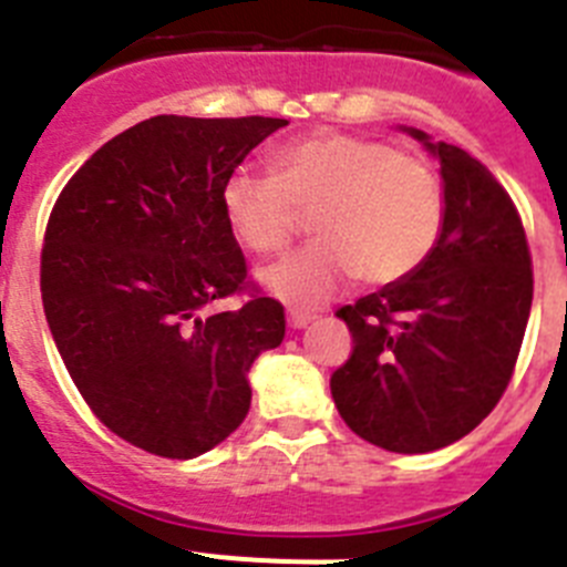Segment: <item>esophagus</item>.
Listing matches in <instances>:
<instances>
[{
  "label": "esophagus",
  "instance_id": "obj_1",
  "mask_svg": "<svg viewBox=\"0 0 567 567\" xmlns=\"http://www.w3.org/2000/svg\"><path fill=\"white\" fill-rule=\"evenodd\" d=\"M287 320H289V327H292V329H303V327H309V323H312L315 312H303V309H289Z\"/></svg>",
  "mask_w": 567,
  "mask_h": 567
}]
</instances>
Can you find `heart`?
I'll return each mask as SVG.
<instances>
[{"label": "heart", "instance_id": "b5f03b06", "mask_svg": "<svg viewBox=\"0 0 567 567\" xmlns=\"http://www.w3.org/2000/svg\"><path fill=\"white\" fill-rule=\"evenodd\" d=\"M275 175L235 169L221 209L235 238L280 252L312 213L318 240L260 272V287L292 309H315L346 284L392 287L423 267L445 224L437 169L378 138L318 133L275 155Z\"/></svg>", "mask_w": 567, "mask_h": 567}]
</instances>
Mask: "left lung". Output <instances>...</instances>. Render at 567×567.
<instances>
[{"instance_id": "obj_1", "label": "left lung", "mask_w": 567, "mask_h": 567, "mask_svg": "<svg viewBox=\"0 0 567 567\" xmlns=\"http://www.w3.org/2000/svg\"><path fill=\"white\" fill-rule=\"evenodd\" d=\"M440 162L445 224L423 267L338 309L352 358L332 374L340 417L385 452L457 443L503 398L534 298L528 240L503 184L465 150L403 127Z\"/></svg>"}]
</instances>
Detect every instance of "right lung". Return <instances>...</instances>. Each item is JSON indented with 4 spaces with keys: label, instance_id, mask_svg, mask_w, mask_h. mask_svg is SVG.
Listing matches in <instances>:
<instances>
[{
    "label": "right lung",
    "instance_id": "right-lung-1",
    "mask_svg": "<svg viewBox=\"0 0 567 567\" xmlns=\"http://www.w3.org/2000/svg\"><path fill=\"white\" fill-rule=\"evenodd\" d=\"M287 118L153 115L64 184L42 249L44 318L70 378L110 432L193 460L249 412V369L287 332L252 295L221 187Z\"/></svg>",
    "mask_w": 567,
    "mask_h": 567
}]
</instances>
